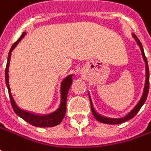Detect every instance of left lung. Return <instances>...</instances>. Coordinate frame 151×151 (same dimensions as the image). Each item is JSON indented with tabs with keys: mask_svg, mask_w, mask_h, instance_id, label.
<instances>
[{
	"mask_svg": "<svg viewBox=\"0 0 151 151\" xmlns=\"http://www.w3.org/2000/svg\"><path fill=\"white\" fill-rule=\"evenodd\" d=\"M133 37L136 40V42L137 43V45L140 47L141 49V51H142V57H143V60L145 61V86H144V91H143V94H142V96L141 98V100L139 101L137 104L136 105L134 108L132 109L131 110L130 112L127 114V115L124 116L123 118H119V119H112V118H107V117H104V116L101 115L100 114H98L96 109L94 108L93 103H92V101H91V98L90 94H89V99H90L91 102V112L93 114L95 119L101 122V123H106V124H119V123H124L127 120L131 119L134 117L137 112L140 110V109L142 108V106L144 105L145 100L147 98V96H148V92H149V86H150V73H149V68H148V62H147V60H146V57H145V53H144V50H143V47H142V45L141 42L139 41V39L134 35L132 34Z\"/></svg>",
	"mask_w": 151,
	"mask_h": 151,
	"instance_id": "8db88e82",
	"label": "left lung"
}]
</instances>
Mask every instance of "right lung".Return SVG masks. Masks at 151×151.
I'll use <instances>...</instances> for the list:
<instances>
[{"instance_id": "add662e5", "label": "right lung", "mask_w": 151, "mask_h": 151, "mask_svg": "<svg viewBox=\"0 0 151 151\" xmlns=\"http://www.w3.org/2000/svg\"><path fill=\"white\" fill-rule=\"evenodd\" d=\"M26 34V32H24L23 34L21 35L19 38L14 43V45L11 46L10 50L9 52V55H8V60H7V64H6V83L7 89H8V92H9V99H10V102H11V105L13 107V109L14 113L17 115L19 116L23 119L25 120L26 122L30 123L32 125L35 126V127H55L58 124L62 122V120L64 119L66 113V100H67V96H68V92L71 84L73 83V74L69 76H67L61 83L60 85V106L59 108L54 111V112L50 113L49 114H45V115H39L37 114H33V113L28 112L25 111L24 109H20L18 105L16 104L15 101L14 100L13 96L11 94V91H10V87H9V61H10V58H11V52L15 48V46L19 44L22 38L24 37V35Z\"/></svg>"}]
</instances>
